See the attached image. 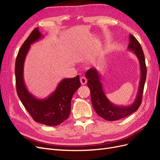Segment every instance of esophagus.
Listing matches in <instances>:
<instances>
[{"instance_id": "1", "label": "esophagus", "mask_w": 160, "mask_h": 160, "mask_svg": "<svg viewBox=\"0 0 160 160\" xmlns=\"http://www.w3.org/2000/svg\"><path fill=\"white\" fill-rule=\"evenodd\" d=\"M80 81L82 85H85L87 83V81H88V80H87L85 77H81L80 78Z\"/></svg>"}]
</instances>
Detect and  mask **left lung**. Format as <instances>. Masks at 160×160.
<instances>
[{
	"mask_svg": "<svg viewBox=\"0 0 160 160\" xmlns=\"http://www.w3.org/2000/svg\"><path fill=\"white\" fill-rule=\"evenodd\" d=\"M129 38L128 49L133 51L138 57L141 71L138 93L132 104L119 106L111 102L103 91L102 83L100 81L101 75L95 67L90 68L85 73V77L88 79V86L91 91V100L93 107L99 116L108 121H117L128 117L136 111L142 103L147 74L146 61L142 48L138 41L132 35H129Z\"/></svg>",
	"mask_w": 160,
	"mask_h": 160,
	"instance_id": "1",
	"label": "left lung"
}]
</instances>
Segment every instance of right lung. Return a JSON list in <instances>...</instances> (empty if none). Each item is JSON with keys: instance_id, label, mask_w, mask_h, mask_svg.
<instances>
[{"instance_id": "add662e5", "label": "right lung", "mask_w": 160, "mask_h": 160, "mask_svg": "<svg viewBox=\"0 0 160 160\" xmlns=\"http://www.w3.org/2000/svg\"><path fill=\"white\" fill-rule=\"evenodd\" d=\"M43 38L35 28L24 42L15 62L17 92L24 107L36 122L56 126L68 118L72 97L81 86L79 76L62 79L55 91L45 99H38L27 89L23 77L24 63L31 45Z\"/></svg>"}]
</instances>
